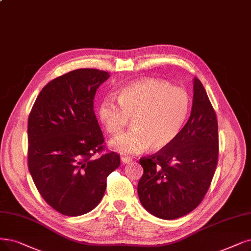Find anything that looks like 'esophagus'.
<instances>
[{"instance_id": "34e87169", "label": "esophagus", "mask_w": 251, "mask_h": 251, "mask_svg": "<svg viewBox=\"0 0 251 251\" xmlns=\"http://www.w3.org/2000/svg\"><path fill=\"white\" fill-rule=\"evenodd\" d=\"M122 163L124 164V165H126V164H128V163H131L132 162V158H129V157H126V156H122Z\"/></svg>"}]
</instances>
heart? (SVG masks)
Wrapping results in <instances>:
<instances>
[{
  "mask_svg": "<svg viewBox=\"0 0 251 251\" xmlns=\"http://www.w3.org/2000/svg\"><path fill=\"white\" fill-rule=\"evenodd\" d=\"M117 102L104 99L98 115L106 132L113 136L122 133L132 119L134 128L109 144L114 151L126 155L139 154L149 146L159 150L171 144L189 111V97L183 88L153 78L123 87Z\"/></svg>",
  "mask_w": 251,
  "mask_h": 251,
  "instance_id": "heart-1",
  "label": "heart"
}]
</instances>
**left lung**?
Instances as JSON below:
<instances>
[{
	"label": "left lung",
	"mask_w": 251,
	"mask_h": 251,
	"mask_svg": "<svg viewBox=\"0 0 251 251\" xmlns=\"http://www.w3.org/2000/svg\"><path fill=\"white\" fill-rule=\"evenodd\" d=\"M218 158V126L201 81L194 78L190 116L174 141L140 165L138 195L142 206L162 219L186 215L202 202Z\"/></svg>",
	"instance_id": "left-lung-1"
}]
</instances>
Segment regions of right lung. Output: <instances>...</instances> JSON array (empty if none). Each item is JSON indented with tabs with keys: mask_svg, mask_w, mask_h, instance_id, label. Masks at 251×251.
<instances>
[{
	"mask_svg": "<svg viewBox=\"0 0 251 251\" xmlns=\"http://www.w3.org/2000/svg\"><path fill=\"white\" fill-rule=\"evenodd\" d=\"M109 77L97 69L59 76L40 92L28 116L29 173L45 202L67 216L92 211L120 165L113 151L94 156L104 149L94 98Z\"/></svg>",
	"mask_w": 251,
	"mask_h": 251,
	"instance_id": "obj_1",
	"label": "right lung"
}]
</instances>
